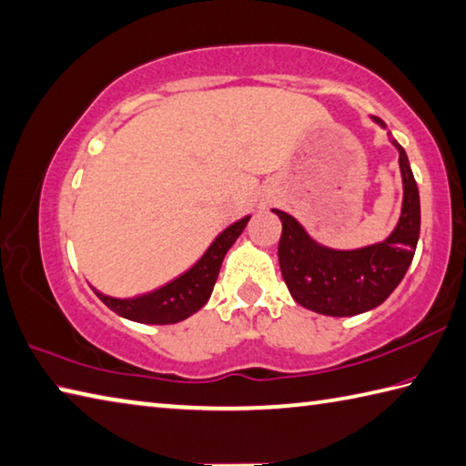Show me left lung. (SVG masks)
Returning <instances> with one entry per match:
<instances>
[{
    "label": "left lung",
    "instance_id": "obj_1",
    "mask_svg": "<svg viewBox=\"0 0 466 466\" xmlns=\"http://www.w3.org/2000/svg\"><path fill=\"white\" fill-rule=\"evenodd\" d=\"M383 126L385 122L373 117ZM400 152L403 179L401 216L383 242L354 250H336L316 242L298 219L273 209L283 224L279 240V267L291 298L316 314L344 318L380 306L408 273L420 238V191L403 147Z\"/></svg>",
    "mask_w": 466,
    "mask_h": 466
}]
</instances>
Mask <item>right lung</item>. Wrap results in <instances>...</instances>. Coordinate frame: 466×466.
<instances>
[{
	"label": "right lung",
	"instance_id": "right-lung-1",
	"mask_svg": "<svg viewBox=\"0 0 466 466\" xmlns=\"http://www.w3.org/2000/svg\"><path fill=\"white\" fill-rule=\"evenodd\" d=\"M248 219L250 216H244L238 222L228 226L226 230L209 244V248L204 252V257H201L196 265L157 291L138 295V298L132 299H117L109 298V295H104L97 289L93 291H96L97 298L104 301L109 309L126 319L138 321V324H177V321L193 316L198 309L206 306L211 291H214L219 267H222L226 252L230 250L236 238H238L244 228H247Z\"/></svg>",
	"mask_w": 466,
	"mask_h": 466
}]
</instances>
